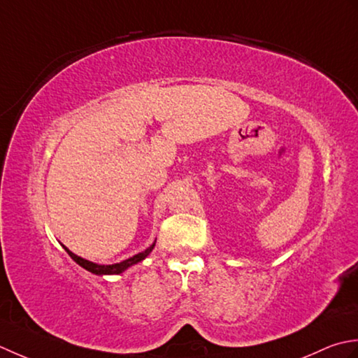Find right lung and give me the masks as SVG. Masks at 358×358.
<instances>
[{
	"mask_svg": "<svg viewBox=\"0 0 358 358\" xmlns=\"http://www.w3.org/2000/svg\"><path fill=\"white\" fill-rule=\"evenodd\" d=\"M155 245H156V241H155V243H152L150 247H147V249H145L143 252L137 253V255H134V257H131V258H128V259H125V261L115 262V264H97V262L87 261V259H85V258H82V257H78V255L72 253L66 245H63V247H64V250L68 252L69 257H71L72 259H74L80 267L86 268L87 272H91V273H94V275L103 276V275H120L122 272H125L127 268H129L131 266H134V264H137V262H141V261H143L145 258H147L148 255L152 252V249H155Z\"/></svg>",
	"mask_w": 358,
	"mask_h": 358,
	"instance_id": "right-lung-1",
	"label": "right lung"
}]
</instances>
